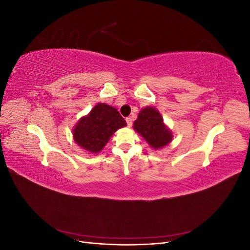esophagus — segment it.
<instances>
[{
    "instance_id": "esophagus-1",
    "label": "esophagus",
    "mask_w": 250,
    "mask_h": 250,
    "mask_svg": "<svg viewBox=\"0 0 250 250\" xmlns=\"http://www.w3.org/2000/svg\"><path fill=\"white\" fill-rule=\"evenodd\" d=\"M126 123H127L128 127H131V125H132V119L130 117L126 118Z\"/></svg>"
}]
</instances>
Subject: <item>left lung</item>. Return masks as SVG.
I'll return each instance as SVG.
<instances>
[{
	"mask_svg": "<svg viewBox=\"0 0 250 250\" xmlns=\"http://www.w3.org/2000/svg\"><path fill=\"white\" fill-rule=\"evenodd\" d=\"M133 129L144 138L153 150L168 146L173 140V132L165 124L161 112L153 106L141 109L133 122Z\"/></svg>",
	"mask_w": 250,
	"mask_h": 250,
	"instance_id": "8db88e82",
	"label": "left lung"
}]
</instances>
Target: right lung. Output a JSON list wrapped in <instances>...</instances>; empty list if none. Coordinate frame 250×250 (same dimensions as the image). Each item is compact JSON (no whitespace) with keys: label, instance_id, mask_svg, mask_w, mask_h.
I'll return each instance as SVG.
<instances>
[{"label":"right lung","instance_id":"add662e5","mask_svg":"<svg viewBox=\"0 0 250 250\" xmlns=\"http://www.w3.org/2000/svg\"><path fill=\"white\" fill-rule=\"evenodd\" d=\"M127 126L117 108L98 103L73 127V138L88 154H98L120 128Z\"/></svg>","mask_w":250,"mask_h":250}]
</instances>
